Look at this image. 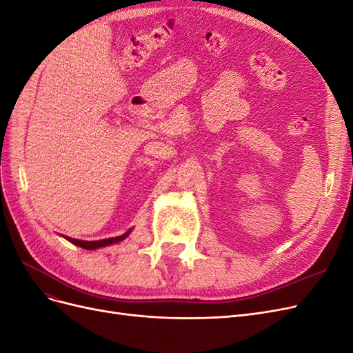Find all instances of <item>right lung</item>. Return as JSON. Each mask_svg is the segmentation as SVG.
<instances>
[{
  "label": "right lung",
  "mask_w": 353,
  "mask_h": 353,
  "mask_svg": "<svg viewBox=\"0 0 353 353\" xmlns=\"http://www.w3.org/2000/svg\"><path fill=\"white\" fill-rule=\"evenodd\" d=\"M132 231L128 230L122 236H117V237H112V239H104V240H97V241H85V240H78V239H72V237H66V236H61L65 237L68 241H70L74 245H79L82 249H87V250H95V249H100V248H105V245H110V244H116L122 240H125L128 236H130Z\"/></svg>",
  "instance_id": "add662e5"
}]
</instances>
